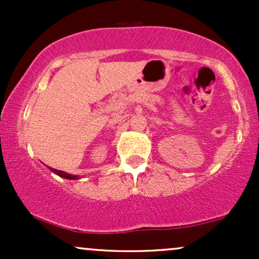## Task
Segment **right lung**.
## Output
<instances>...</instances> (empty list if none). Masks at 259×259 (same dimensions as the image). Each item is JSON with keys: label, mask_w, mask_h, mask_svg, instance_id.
Instances as JSON below:
<instances>
[{"label": "right lung", "mask_w": 259, "mask_h": 259, "mask_svg": "<svg viewBox=\"0 0 259 259\" xmlns=\"http://www.w3.org/2000/svg\"><path fill=\"white\" fill-rule=\"evenodd\" d=\"M50 170L51 171H53V173L55 174H57V175H59V177L61 178H64V179H78V175H72V174H68V173H65V171H62V170H57V169H53V168H50Z\"/></svg>", "instance_id": "1"}]
</instances>
